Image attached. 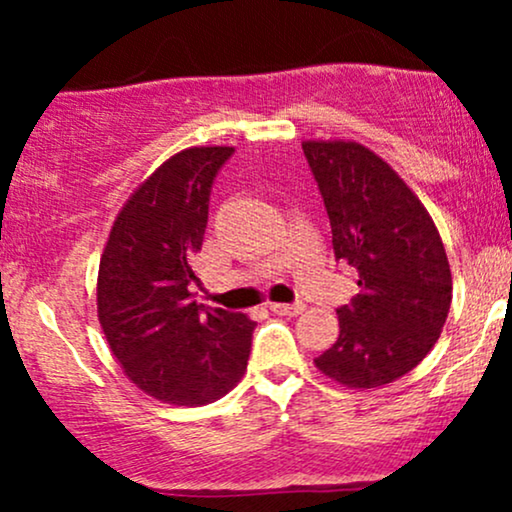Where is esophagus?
I'll use <instances>...</instances> for the list:
<instances>
[{"instance_id": "obj_1", "label": "esophagus", "mask_w": 512, "mask_h": 512, "mask_svg": "<svg viewBox=\"0 0 512 512\" xmlns=\"http://www.w3.org/2000/svg\"><path fill=\"white\" fill-rule=\"evenodd\" d=\"M269 310L276 315H301L305 310V305L298 303H269Z\"/></svg>"}]
</instances>
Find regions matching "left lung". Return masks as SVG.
Returning a JSON list of instances; mask_svg holds the SVG:
<instances>
[{"label":"left lung","mask_w":512,"mask_h":512,"mask_svg":"<svg viewBox=\"0 0 512 512\" xmlns=\"http://www.w3.org/2000/svg\"><path fill=\"white\" fill-rule=\"evenodd\" d=\"M305 161L332 226L339 262L358 289L337 308L339 337L315 366L346 387L368 390L424 361L448 317L450 264L419 197L380 156L356 142H305Z\"/></svg>","instance_id":"1"}]
</instances>
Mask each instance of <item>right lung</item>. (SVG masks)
Wrapping results in <instances>:
<instances>
[{
    "instance_id": "right-lung-1",
    "label": "right lung",
    "mask_w": 512,
    "mask_h": 512,
    "mask_svg": "<svg viewBox=\"0 0 512 512\" xmlns=\"http://www.w3.org/2000/svg\"><path fill=\"white\" fill-rule=\"evenodd\" d=\"M233 151L195 146L168 158L117 214L98 269L110 351L139 390L178 407L223 397L248 368L255 322L192 301L211 185Z\"/></svg>"
}]
</instances>
